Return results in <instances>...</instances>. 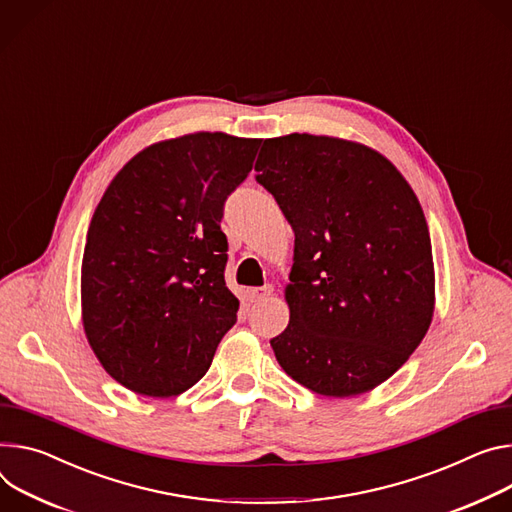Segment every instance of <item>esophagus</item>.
I'll return each instance as SVG.
<instances>
[{
  "label": "esophagus",
  "mask_w": 512,
  "mask_h": 512,
  "mask_svg": "<svg viewBox=\"0 0 512 512\" xmlns=\"http://www.w3.org/2000/svg\"><path fill=\"white\" fill-rule=\"evenodd\" d=\"M273 294V286H263V288H255V290H251V298L253 300H265V298H269Z\"/></svg>",
  "instance_id": "1"
}]
</instances>
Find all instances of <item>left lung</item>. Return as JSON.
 <instances>
[{
    "label": "left lung",
    "instance_id": "8db88e82",
    "mask_svg": "<svg viewBox=\"0 0 512 512\" xmlns=\"http://www.w3.org/2000/svg\"><path fill=\"white\" fill-rule=\"evenodd\" d=\"M257 181L290 222V324L277 363L333 398L374 390L425 339L435 310L429 226L402 173L337 136L267 138Z\"/></svg>",
    "mask_w": 512,
    "mask_h": 512
}]
</instances>
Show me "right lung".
Instances as JSON below:
<instances>
[{
    "mask_svg": "<svg viewBox=\"0 0 512 512\" xmlns=\"http://www.w3.org/2000/svg\"><path fill=\"white\" fill-rule=\"evenodd\" d=\"M261 138L194 132L134 155L89 222L81 261L87 343L124 388L169 398L208 371L237 322L224 284V200Z\"/></svg>",
    "mask_w": 512,
    "mask_h": 512,
    "instance_id": "obj_1",
    "label": "right lung"
}]
</instances>
